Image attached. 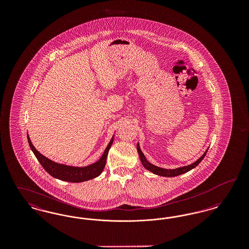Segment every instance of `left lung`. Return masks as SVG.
<instances>
[{
    "mask_svg": "<svg viewBox=\"0 0 249 249\" xmlns=\"http://www.w3.org/2000/svg\"><path fill=\"white\" fill-rule=\"evenodd\" d=\"M208 150V149H207ZM207 150L201 155V157L193 163H191L190 165L184 166V167H179L177 169H164V168H160V167H158V166L154 165L152 163H150L146 158L144 157V155L142 152L141 148H140V145L139 143H137V151H138V154L140 157V160L142 162V166L148 170L149 172L153 173L155 175H158V176H160V177H165V178H174V177H178L180 176L182 174H185L187 172H189L190 170H192L193 168H195L196 166L198 165L201 160H203V158L205 157Z\"/></svg>",
    "mask_w": 249,
    "mask_h": 249,
    "instance_id": "obj_1",
    "label": "left lung"
}]
</instances>
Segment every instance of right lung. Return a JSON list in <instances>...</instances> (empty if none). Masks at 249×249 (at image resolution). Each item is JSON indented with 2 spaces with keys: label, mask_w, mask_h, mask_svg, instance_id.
I'll use <instances>...</instances> for the list:
<instances>
[{
  "label": "right lung",
  "mask_w": 249,
  "mask_h": 249,
  "mask_svg": "<svg viewBox=\"0 0 249 249\" xmlns=\"http://www.w3.org/2000/svg\"><path fill=\"white\" fill-rule=\"evenodd\" d=\"M28 137V142L30 144L31 149L33 150L34 154L36 155L38 161L41 163V165L44 167V169L48 172V174L54 178H57L62 181H67L71 183H79L88 181L90 179L99 177L102 172L104 171V168L107 162V155L108 151L114 141V136L110 140L108 145L104 152L101 159L90 165L85 166V167H74V166L65 165L61 163H57L55 161H52L51 160L41 154L36 147L34 146L33 142H31V139Z\"/></svg>",
  "instance_id": "right-lung-1"
}]
</instances>
